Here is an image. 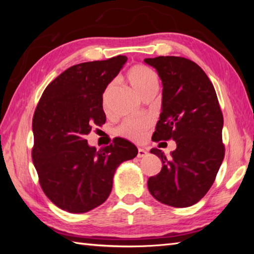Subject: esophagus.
<instances>
[{"label": "esophagus", "mask_w": 254, "mask_h": 254, "mask_svg": "<svg viewBox=\"0 0 254 254\" xmlns=\"http://www.w3.org/2000/svg\"><path fill=\"white\" fill-rule=\"evenodd\" d=\"M148 154V152L145 151L144 149H141V148H139V150H137V158H143V157H145Z\"/></svg>", "instance_id": "1"}]
</instances>
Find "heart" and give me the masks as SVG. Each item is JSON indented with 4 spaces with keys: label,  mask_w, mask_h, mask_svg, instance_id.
I'll use <instances>...</instances> for the list:
<instances>
[{
    "label": "heart",
    "mask_w": 254,
    "mask_h": 254,
    "mask_svg": "<svg viewBox=\"0 0 254 254\" xmlns=\"http://www.w3.org/2000/svg\"><path fill=\"white\" fill-rule=\"evenodd\" d=\"M127 81L134 89V92L140 97L148 92H156L158 88V77L151 68L143 65L133 66L127 74ZM111 88V85L104 93V104L106 102L107 93ZM149 127V121L143 118L128 119L123 121L117 128V133L122 137L132 140L141 141L143 139L144 133Z\"/></svg>",
    "instance_id": "obj_1"
}]
</instances>
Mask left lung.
Wrapping results in <instances>:
<instances>
[{
  "label": "left lung",
  "instance_id": "left-lung-1",
  "mask_svg": "<svg viewBox=\"0 0 254 254\" xmlns=\"http://www.w3.org/2000/svg\"><path fill=\"white\" fill-rule=\"evenodd\" d=\"M162 81V106L152 140L176 141L161 171L150 177V194L162 204L189 207L212 187L225 154L222 142L223 114L212 81L191 60L175 56L145 58Z\"/></svg>",
  "mask_w": 254,
  "mask_h": 254
}]
</instances>
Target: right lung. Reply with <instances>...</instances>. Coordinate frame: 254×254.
<instances>
[{
    "label": "right lung",
    "mask_w": 254,
    "mask_h": 254,
    "mask_svg": "<svg viewBox=\"0 0 254 254\" xmlns=\"http://www.w3.org/2000/svg\"><path fill=\"white\" fill-rule=\"evenodd\" d=\"M127 60L117 56L69 67L47 86L34 111L33 165L46 196L66 212L86 213L104 203L115 170L137 154L122 137L100 150L85 139L105 123L103 93Z\"/></svg>",
    "instance_id": "right-lung-1"
}]
</instances>
